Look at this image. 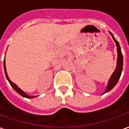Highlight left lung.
I'll return each mask as SVG.
<instances>
[{
    "label": "left lung",
    "mask_w": 129,
    "mask_h": 129,
    "mask_svg": "<svg viewBox=\"0 0 129 129\" xmlns=\"http://www.w3.org/2000/svg\"><path fill=\"white\" fill-rule=\"evenodd\" d=\"M109 33L111 34V35L112 36V38L114 39V40L116 42V47H117V53H118V55H117V63H116V67L115 69L114 73L112 74V75L111 76V77L109 79V81L108 82V84H107V89L106 91L104 92V94L107 93V92H109V91H111L114 87H115V85L117 84L118 81H119V78L121 77V72H122V70H123V55H122V52H121V47H120V45H119V42L114 38L113 34L109 32Z\"/></svg>",
    "instance_id": "1"
}]
</instances>
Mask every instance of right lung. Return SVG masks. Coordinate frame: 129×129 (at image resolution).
Instances as JSON below:
<instances>
[{"label": "right lung", "mask_w": 129, "mask_h": 129, "mask_svg": "<svg viewBox=\"0 0 129 129\" xmlns=\"http://www.w3.org/2000/svg\"><path fill=\"white\" fill-rule=\"evenodd\" d=\"M3 64H4V70H5V74H6V78H7V79L8 80V82H9V83H10V84L11 85V87H13V89H15V91H16L17 92H18L19 94H20L22 96H23V97H25V98H27V99H31V98H35V97H36L35 96H29V95H27L25 93V92H24L23 91L21 90L19 87L15 84H14L13 82H12L11 81H10V79H9V77H8V74H7V71H6V61H5V59H4V63H3Z\"/></svg>", "instance_id": "1"}]
</instances>
